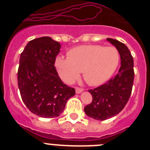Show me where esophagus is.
Wrapping results in <instances>:
<instances>
[{
    "mask_svg": "<svg viewBox=\"0 0 150 150\" xmlns=\"http://www.w3.org/2000/svg\"><path fill=\"white\" fill-rule=\"evenodd\" d=\"M75 90H76V94L81 93V92H83V88H79V87H76V88H75Z\"/></svg>",
    "mask_w": 150,
    "mask_h": 150,
    "instance_id": "esophagus-1",
    "label": "esophagus"
}]
</instances>
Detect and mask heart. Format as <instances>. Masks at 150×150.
<instances>
[{
    "label": "heart",
    "mask_w": 150,
    "mask_h": 150,
    "mask_svg": "<svg viewBox=\"0 0 150 150\" xmlns=\"http://www.w3.org/2000/svg\"><path fill=\"white\" fill-rule=\"evenodd\" d=\"M120 59L119 52L112 46H79L68 52V58L56 57L55 67L62 80L68 84L74 83L83 71L88 84L100 86L114 74Z\"/></svg>",
    "instance_id": "obj_1"
}]
</instances>
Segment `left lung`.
Returning <instances> with one entry per match:
<instances>
[{"mask_svg":"<svg viewBox=\"0 0 150 150\" xmlns=\"http://www.w3.org/2000/svg\"><path fill=\"white\" fill-rule=\"evenodd\" d=\"M107 40L117 49L121 67L114 78L98 88L88 90L93 99L84 108L88 117L100 121L113 117L122 110L132 93L134 77L133 57L128 47L117 40L107 38Z\"/></svg>","mask_w":150,"mask_h":150,"instance_id":"1","label":"left lung"}]
</instances>
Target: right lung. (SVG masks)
I'll list each match as a JSON object with an SVG mask.
<instances>
[{
  "instance_id": "add662e5",
  "label": "right lung",
  "mask_w": 150,
  "mask_h": 150,
  "mask_svg": "<svg viewBox=\"0 0 150 150\" xmlns=\"http://www.w3.org/2000/svg\"><path fill=\"white\" fill-rule=\"evenodd\" d=\"M61 44L50 37L29 41L21 53L18 85L21 97L31 112L43 118L60 116L75 89L64 84L55 64Z\"/></svg>"
}]
</instances>
